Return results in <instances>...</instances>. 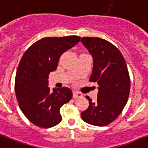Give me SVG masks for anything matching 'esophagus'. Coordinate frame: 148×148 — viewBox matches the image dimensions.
<instances>
[{
    "label": "esophagus",
    "instance_id": "obj_1",
    "mask_svg": "<svg viewBox=\"0 0 148 148\" xmlns=\"http://www.w3.org/2000/svg\"><path fill=\"white\" fill-rule=\"evenodd\" d=\"M82 96V95L79 92H76V91H73V99H76V98H79V97Z\"/></svg>",
    "mask_w": 148,
    "mask_h": 148
}]
</instances>
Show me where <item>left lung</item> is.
<instances>
[{
  "label": "left lung",
  "instance_id": "left-lung-1",
  "mask_svg": "<svg viewBox=\"0 0 148 148\" xmlns=\"http://www.w3.org/2000/svg\"><path fill=\"white\" fill-rule=\"evenodd\" d=\"M81 42L93 57L89 81L97 82L95 101L88 96L89 106L82 112V119L95 126H106L121 114L129 96L131 80L122 54L115 46L99 37H82Z\"/></svg>",
  "mask_w": 148,
  "mask_h": 148
}]
</instances>
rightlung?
<instances>
[{
    "instance_id": "add662e5",
    "label": "right lung",
    "mask_w": 148,
    "mask_h": 148,
    "mask_svg": "<svg viewBox=\"0 0 148 148\" xmlns=\"http://www.w3.org/2000/svg\"><path fill=\"white\" fill-rule=\"evenodd\" d=\"M80 41L78 36L45 37L26 50L15 77V93L19 106L34 125L49 128L62 121L60 110L73 98L69 88L48 87L49 73L57 68L60 56Z\"/></svg>"
}]
</instances>
